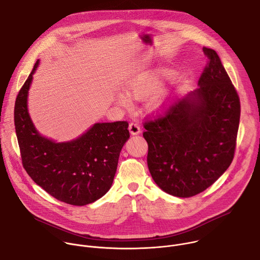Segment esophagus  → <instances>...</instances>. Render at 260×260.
I'll return each mask as SVG.
<instances>
[{"mask_svg": "<svg viewBox=\"0 0 260 260\" xmlns=\"http://www.w3.org/2000/svg\"><path fill=\"white\" fill-rule=\"evenodd\" d=\"M128 131H129V133H131L132 135H139V134L141 133V127H140L139 124L132 122V123H129V125H128Z\"/></svg>", "mask_w": 260, "mask_h": 260, "instance_id": "34e87169", "label": "esophagus"}]
</instances>
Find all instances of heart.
Returning a JSON list of instances; mask_svg holds the SVG:
<instances>
[{"instance_id": "heart-1", "label": "heart", "mask_w": 260, "mask_h": 260, "mask_svg": "<svg viewBox=\"0 0 260 260\" xmlns=\"http://www.w3.org/2000/svg\"><path fill=\"white\" fill-rule=\"evenodd\" d=\"M172 72L167 69H157L138 74L126 83V91H119L116 94L117 103L123 107H132L133 100L144 101L149 99L161 87L164 81L172 76ZM169 93L158 92L150 102V108L155 112H160L168 105Z\"/></svg>"}]
</instances>
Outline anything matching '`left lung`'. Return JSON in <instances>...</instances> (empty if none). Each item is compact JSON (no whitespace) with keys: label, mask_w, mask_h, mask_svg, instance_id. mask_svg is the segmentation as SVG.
Returning a JSON list of instances; mask_svg holds the SVG:
<instances>
[{"label":"left lung","mask_w":260,"mask_h":260,"mask_svg":"<svg viewBox=\"0 0 260 260\" xmlns=\"http://www.w3.org/2000/svg\"><path fill=\"white\" fill-rule=\"evenodd\" d=\"M199 88L173 105L166 115L145 122L147 164L165 192L190 198L203 192L229 169L240 123L239 95L215 50Z\"/></svg>","instance_id":"1"}]
</instances>
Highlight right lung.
I'll return each mask as SVG.
<instances>
[{
    "instance_id": "1",
    "label": "right lung",
    "mask_w": 260,
    "mask_h": 260,
    "mask_svg": "<svg viewBox=\"0 0 260 260\" xmlns=\"http://www.w3.org/2000/svg\"><path fill=\"white\" fill-rule=\"evenodd\" d=\"M40 60L19 90L14 123L22 165L32 181L56 200L85 206L112 186L118 158L129 138L126 121L98 122L78 138L55 142L36 129L27 109L28 90Z\"/></svg>"
}]
</instances>
